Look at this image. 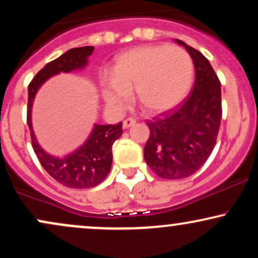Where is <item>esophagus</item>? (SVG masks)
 I'll list each match as a JSON object with an SVG mask.
<instances>
[{
  "mask_svg": "<svg viewBox=\"0 0 258 258\" xmlns=\"http://www.w3.org/2000/svg\"><path fill=\"white\" fill-rule=\"evenodd\" d=\"M136 123V120L135 119H126L123 120L122 122V128H128V127L133 126Z\"/></svg>",
  "mask_w": 258,
  "mask_h": 258,
  "instance_id": "esophagus-1",
  "label": "esophagus"
}]
</instances>
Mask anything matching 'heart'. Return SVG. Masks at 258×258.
Segmentation results:
<instances>
[{
    "instance_id": "obj_1",
    "label": "heart",
    "mask_w": 258,
    "mask_h": 258,
    "mask_svg": "<svg viewBox=\"0 0 258 258\" xmlns=\"http://www.w3.org/2000/svg\"><path fill=\"white\" fill-rule=\"evenodd\" d=\"M112 78L102 80V96L115 110L131 100L149 115H159L178 106L188 97L194 81V64L178 46L149 44L121 53L115 58Z\"/></svg>"
}]
</instances>
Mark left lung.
Returning a JSON list of instances; mask_svg holds the SVG:
<instances>
[{"label": "left lung", "mask_w": 258, "mask_h": 258, "mask_svg": "<svg viewBox=\"0 0 258 258\" xmlns=\"http://www.w3.org/2000/svg\"><path fill=\"white\" fill-rule=\"evenodd\" d=\"M193 59L195 84L184 104L148 122L150 136L144 147L147 165L165 179L191 176L214 150L222 119L221 82L203 53L174 38Z\"/></svg>", "instance_id": "8db88e82"}]
</instances>
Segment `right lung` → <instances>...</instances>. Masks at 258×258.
Instances as JSON below:
<instances>
[{"label":"right lung","mask_w":258,"mask_h":258,"mask_svg":"<svg viewBox=\"0 0 258 258\" xmlns=\"http://www.w3.org/2000/svg\"><path fill=\"white\" fill-rule=\"evenodd\" d=\"M94 47L85 46L72 48L60 57L44 65L29 85L28 92V126L31 142L41 165L57 182L69 188L84 189L99 184L109 173L112 162L111 148L114 142L122 135V123L98 125L94 123L87 139L79 148L65 156L47 153L38 143L32 127V105L38 90L44 82L60 73L84 70Z\"/></svg>","instance_id":"1"}]
</instances>
